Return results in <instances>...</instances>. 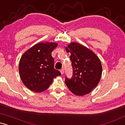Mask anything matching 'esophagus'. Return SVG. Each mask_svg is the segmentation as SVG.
<instances>
[{"label": "esophagus", "mask_w": 125, "mask_h": 125, "mask_svg": "<svg viewBox=\"0 0 125 125\" xmlns=\"http://www.w3.org/2000/svg\"><path fill=\"white\" fill-rule=\"evenodd\" d=\"M61 73L62 74H64V69H62L61 70Z\"/></svg>", "instance_id": "obj_1"}]
</instances>
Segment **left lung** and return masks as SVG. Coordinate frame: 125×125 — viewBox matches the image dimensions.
Returning <instances> with one entry per match:
<instances>
[{
  "label": "left lung",
  "instance_id": "left-lung-1",
  "mask_svg": "<svg viewBox=\"0 0 125 125\" xmlns=\"http://www.w3.org/2000/svg\"><path fill=\"white\" fill-rule=\"evenodd\" d=\"M65 49L71 53L73 68L72 78L65 77L66 84L76 95L89 94L101 78L102 67L100 59L94 52L78 43H71Z\"/></svg>",
  "mask_w": 125,
  "mask_h": 125
}]
</instances>
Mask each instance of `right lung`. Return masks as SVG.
I'll list each match as a JSON object with an SVG mask.
<instances>
[{"instance_id": "1", "label": "right lung", "mask_w": 125, "mask_h": 125, "mask_svg": "<svg viewBox=\"0 0 125 125\" xmlns=\"http://www.w3.org/2000/svg\"><path fill=\"white\" fill-rule=\"evenodd\" d=\"M56 43H38L24 53L19 64L20 77L29 89L42 92L48 88L54 77L61 74L54 68L52 52Z\"/></svg>"}]
</instances>
